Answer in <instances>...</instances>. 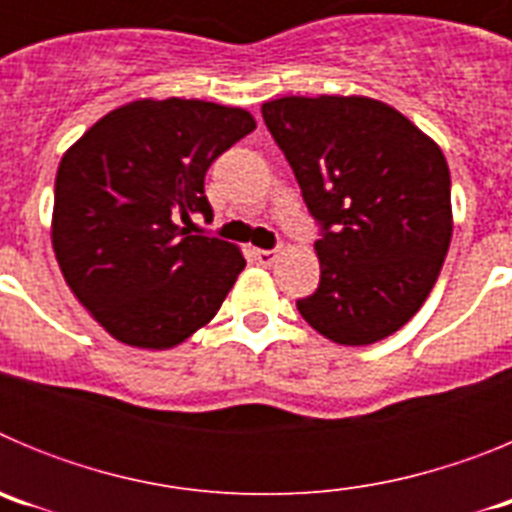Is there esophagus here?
Listing matches in <instances>:
<instances>
[{
    "label": "esophagus",
    "mask_w": 512,
    "mask_h": 512,
    "mask_svg": "<svg viewBox=\"0 0 512 512\" xmlns=\"http://www.w3.org/2000/svg\"><path fill=\"white\" fill-rule=\"evenodd\" d=\"M253 259L261 266H271L277 261V251H269V248H253Z\"/></svg>",
    "instance_id": "1"
}]
</instances>
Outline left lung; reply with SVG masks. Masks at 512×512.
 Segmentation results:
<instances>
[{"label": "left lung", "instance_id": "1", "mask_svg": "<svg viewBox=\"0 0 512 512\" xmlns=\"http://www.w3.org/2000/svg\"><path fill=\"white\" fill-rule=\"evenodd\" d=\"M261 115L320 225V284L297 310L343 346L392 336L431 295L449 251L441 148L369 97H282Z\"/></svg>", "mask_w": 512, "mask_h": 512}]
</instances>
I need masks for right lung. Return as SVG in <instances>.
I'll use <instances>...</instances> for the list:
<instances>
[{
  "instance_id": "obj_1",
  "label": "right lung",
  "mask_w": 512,
  "mask_h": 512,
  "mask_svg": "<svg viewBox=\"0 0 512 512\" xmlns=\"http://www.w3.org/2000/svg\"><path fill=\"white\" fill-rule=\"evenodd\" d=\"M253 128L241 107L138 99L63 153L53 251L76 300L112 338L171 348L215 318L246 259L179 220L212 215L207 169Z\"/></svg>"
}]
</instances>
